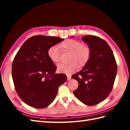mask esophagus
<instances>
[{
	"label": "esophagus",
	"instance_id": "34e87169",
	"mask_svg": "<svg viewBox=\"0 0 130 130\" xmlns=\"http://www.w3.org/2000/svg\"><path fill=\"white\" fill-rule=\"evenodd\" d=\"M71 75H67V78H68V80H70L71 79Z\"/></svg>",
	"mask_w": 130,
	"mask_h": 130
}]
</instances>
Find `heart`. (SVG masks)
<instances>
[{"instance_id": "1", "label": "heart", "mask_w": 130, "mask_h": 130, "mask_svg": "<svg viewBox=\"0 0 130 130\" xmlns=\"http://www.w3.org/2000/svg\"><path fill=\"white\" fill-rule=\"evenodd\" d=\"M61 48L64 51L71 52L70 61L69 64L60 63L57 66V70L60 73L70 74L77 70L79 65L84 66L89 61L91 56V49L87 45H84L80 41L68 39L60 44ZM48 56L52 62L57 63L60 61V51L59 47L53 45L47 51Z\"/></svg>"}]
</instances>
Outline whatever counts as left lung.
<instances>
[{
    "mask_svg": "<svg viewBox=\"0 0 130 130\" xmlns=\"http://www.w3.org/2000/svg\"><path fill=\"white\" fill-rule=\"evenodd\" d=\"M82 40L90 47L91 56L83 69L71 76L79 83L73 93L84 104L94 106L104 101L111 92L117 65L106 41L95 36H85Z\"/></svg>",
    "mask_w": 130,
    "mask_h": 130,
    "instance_id": "8db88e82",
    "label": "left lung"
}]
</instances>
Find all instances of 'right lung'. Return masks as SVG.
I'll return each mask as SVG.
<instances>
[{
    "instance_id": "1",
    "label": "right lung",
    "mask_w": 130,
    "mask_h": 130,
    "mask_svg": "<svg viewBox=\"0 0 130 130\" xmlns=\"http://www.w3.org/2000/svg\"><path fill=\"white\" fill-rule=\"evenodd\" d=\"M59 37L34 36L26 40L12 63V75L17 93L35 108H44L54 101L58 88L67 80L63 74H55L56 66L50 59L51 46L63 41Z\"/></svg>"
}]
</instances>
